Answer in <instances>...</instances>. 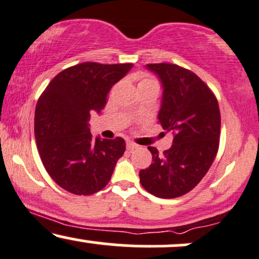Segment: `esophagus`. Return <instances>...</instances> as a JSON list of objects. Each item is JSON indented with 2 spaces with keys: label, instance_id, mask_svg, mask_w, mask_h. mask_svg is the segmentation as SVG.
Here are the masks:
<instances>
[{
  "label": "esophagus",
  "instance_id": "34e87169",
  "mask_svg": "<svg viewBox=\"0 0 259 259\" xmlns=\"http://www.w3.org/2000/svg\"><path fill=\"white\" fill-rule=\"evenodd\" d=\"M139 147V145H136V144H134L133 141H126V148L127 150H134V148H138Z\"/></svg>",
  "mask_w": 259,
  "mask_h": 259
}]
</instances>
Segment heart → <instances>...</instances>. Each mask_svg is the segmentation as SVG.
Returning a JSON list of instances; mask_svg holds the SVG:
<instances>
[{"label":"heart","instance_id":"1","mask_svg":"<svg viewBox=\"0 0 259 259\" xmlns=\"http://www.w3.org/2000/svg\"><path fill=\"white\" fill-rule=\"evenodd\" d=\"M140 88H151V89H154L157 92L159 91V84L158 81H157L156 79L151 78V76L148 75H145L142 76V79L140 80L139 82V89Z\"/></svg>","mask_w":259,"mask_h":259}]
</instances>
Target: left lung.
<instances>
[{
	"label": "left lung",
	"instance_id": "8db88e82",
	"mask_svg": "<svg viewBox=\"0 0 259 259\" xmlns=\"http://www.w3.org/2000/svg\"><path fill=\"white\" fill-rule=\"evenodd\" d=\"M163 86L158 120L174 135L163 154L148 147L152 164L140 170V183L159 198L187 194L212 165L219 147L221 112L212 90L191 70L170 63L147 64Z\"/></svg>",
	"mask_w": 259,
	"mask_h": 259
}]
</instances>
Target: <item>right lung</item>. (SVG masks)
<instances>
[{
  "instance_id": "add662e5",
  "label": "right lung",
  "mask_w": 259,
  "mask_h": 259,
  "mask_svg": "<svg viewBox=\"0 0 259 259\" xmlns=\"http://www.w3.org/2000/svg\"><path fill=\"white\" fill-rule=\"evenodd\" d=\"M132 68L85 62L62 70L41 94L34 129L38 154L50 177L68 192L92 195L111 180L125 141L94 139L89 120L105 108L112 86Z\"/></svg>"
}]
</instances>
